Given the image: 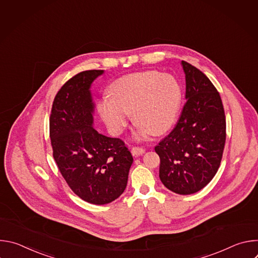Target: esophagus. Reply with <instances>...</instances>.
Segmentation results:
<instances>
[{
    "mask_svg": "<svg viewBox=\"0 0 258 258\" xmlns=\"http://www.w3.org/2000/svg\"><path fill=\"white\" fill-rule=\"evenodd\" d=\"M132 153H133V155H134V156H140V155H142V154H144V153H145V149H144V148H142V147L135 146V147H133Z\"/></svg>",
    "mask_w": 258,
    "mask_h": 258,
    "instance_id": "obj_1",
    "label": "esophagus"
}]
</instances>
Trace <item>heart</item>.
I'll return each instance as SVG.
<instances>
[{
	"mask_svg": "<svg viewBox=\"0 0 258 258\" xmlns=\"http://www.w3.org/2000/svg\"><path fill=\"white\" fill-rule=\"evenodd\" d=\"M112 97H104L99 105L102 119L119 134L127 125L130 112L140 123L138 137L165 133L176 119L181 89L170 75L149 70L133 73L115 81L110 88Z\"/></svg>",
	"mask_w": 258,
	"mask_h": 258,
	"instance_id": "obj_1",
	"label": "heart"
}]
</instances>
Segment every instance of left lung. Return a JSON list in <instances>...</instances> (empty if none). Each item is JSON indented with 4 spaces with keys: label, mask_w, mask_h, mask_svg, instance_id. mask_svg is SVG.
Here are the masks:
<instances>
[{
    "label": "left lung",
    "mask_w": 258,
    "mask_h": 258,
    "mask_svg": "<svg viewBox=\"0 0 258 258\" xmlns=\"http://www.w3.org/2000/svg\"><path fill=\"white\" fill-rule=\"evenodd\" d=\"M181 66L187 102L176 125L155 151L163 185L176 194L190 195L203 189L217 172L226 143V116L209 79L186 61Z\"/></svg>",
    "instance_id": "left-lung-1"
}]
</instances>
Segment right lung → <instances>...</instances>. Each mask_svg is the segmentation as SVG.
<instances>
[{
  "mask_svg": "<svg viewBox=\"0 0 258 258\" xmlns=\"http://www.w3.org/2000/svg\"><path fill=\"white\" fill-rule=\"evenodd\" d=\"M103 70H87L57 93L50 116L53 157L69 188L83 200L103 205L125 190L134 161L124 143L94 127L92 83Z\"/></svg>",
  "mask_w": 258,
  "mask_h": 258,
  "instance_id": "obj_1",
  "label": "right lung"
}]
</instances>
